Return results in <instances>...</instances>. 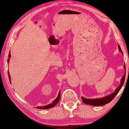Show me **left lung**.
Instances as JSON below:
<instances>
[{
    "label": "left lung",
    "instance_id": "left-lung-1",
    "mask_svg": "<svg viewBox=\"0 0 129 129\" xmlns=\"http://www.w3.org/2000/svg\"><path fill=\"white\" fill-rule=\"evenodd\" d=\"M118 48L119 49V51L122 54L121 48H120L119 45H118ZM124 69L126 71L125 64H124ZM125 79V73L124 74V76H122V78L121 79V83H120L119 86L117 87L116 90H115V91L114 93H113V94L104 97L103 98L95 99H85L83 97H82L81 98L82 100H83V101L84 103L88 104V105H92V106H102V105H104L106 104L109 103V102H110L111 101L113 100V99L115 97V96L117 94V93L119 92L120 90L121 89V88L123 85V84H124Z\"/></svg>",
    "mask_w": 129,
    "mask_h": 129
}]
</instances>
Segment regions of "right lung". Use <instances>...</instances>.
I'll use <instances>...</instances> for the list:
<instances>
[{
	"instance_id": "add662e5",
	"label": "right lung",
	"mask_w": 129,
	"mask_h": 129,
	"mask_svg": "<svg viewBox=\"0 0 129 129\" xmlns=\"http://www.w3.org/2000/svg\"><path fill=\"white\" fill-rule=\"evenodd\" d=\"M8 57H10V53L9 54V55H8ZM9 58L8 59V62H9ZM8 76H9V80H10V76L9 71H8ZM10 83H11V82H10ZM60 99V92L59 91L58 96H57V98L51 104H49V105H48L44 106H38V107H37V108L38 109H47L51 108H52V107L54 106L57 103L59 102Z\"/></svg>"
}]
</instances>
